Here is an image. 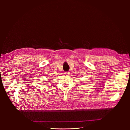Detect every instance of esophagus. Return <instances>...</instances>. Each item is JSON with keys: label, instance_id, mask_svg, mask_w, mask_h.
<instances>
[{"label": "esophagus", "instance_id": "34e87169", "mask_svg": "<svg viewBox=\"0 0 130 130\" xmlns=\"http://www.w3.org/2000/svg\"><path fill=\"white\" fill-rule=\"evenodd\" d=\"M64 74H65V75H69L70 74V72H65L64 73Z\"/></svg>", "mask_w": 130, "mask_h": 130}]
</instances>
